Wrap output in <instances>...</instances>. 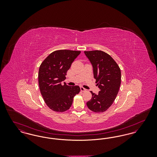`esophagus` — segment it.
<instances>
[{"instance_id":"1","label":"esophagus","mask_w":157,"mask_h":157,"mask_svg":"<svg viewBox=\"0 0 157 157\" xmlns=\"http://www.w3.org/2000/svg\"><path fill=\"white\" fill-rule=\"evenodd\" d=\"M80 89H81V90L82 91V92H84V91H86V90L85 88H84L82 87V86L80 87Z\"/></svg>"}]
</instances>
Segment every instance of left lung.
Instances as JSON below:
<instances>
[{
	"instance_id": "obj_1",
	"label": "left lung",
	"mask_w": 157,
	"mask_h": 157,
	"mask_svg": "<svg viewBox=\"0 0 157 157\" xmlns=\"http://www.w3.org/2000/svg\"><path fill=\"white\" fill-rule=\"evenodd\" d=\"M84 53L92 64L94 77L100 90L98 94L90 91L92 97L86 105L93 112H104L112 105L120 90V67L109 55L103 51H85Z\"/></svg>"
}]
</instances>
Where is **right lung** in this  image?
Segmentation results:
<instances>
[{
	"label": "right lung",
	"mask_w": 157,
	"mask_h": 157,
	"mask_svg": "<svg viewBox=\"0 0 157 157\" xmlns=\"http://www.w3.org/2000/svg\"><path fill=\"white\" fill-rule=\"evenodd\" d=\"M81 51L59 50L51 53L41 63L38 74L40 93L47 106L55 112L70 108L74 97L80 92L79 86H68L64 82L67 71Z\"/></svg>",
	"instance_id": "right-lung-1"
}]
</instances>
